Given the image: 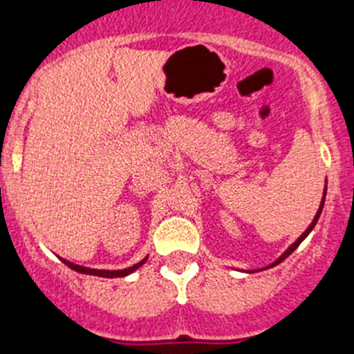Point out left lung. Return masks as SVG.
<instances>
[{"instance_id": "obj_1", "label": "left lung", "mask_w": 354, "mask_h": 354, "mask_svg": "<svg viewBox=\"0 0 354 354\" xmlns=\"http://www.w3.org/2000/svg\"><path fill=\"white\" fill-rule=\"evenodd\" d=\"M325 195H327V188H325V190H324V197H322V202H320V207H318V211H317V214H315L313 221H311V225H310V226H308V228H306V230H304V232H303V235H301V236H299V239H297V240H296V242H294V243H292V245H289V249H287V250H286V252H283V254H282V256H280V257H279V259H277V261H273V263H272V264H268V266H266V268H261V270H268V268H273V266H277V264H280V263H282V261H283V259H286V257H289V256H290V254H292V252H294V250H296V249H297V247H299V243H301V242H303V240H304V239H306V236H308V235H310V233H311V230H313V228H315V225H317L318 218H320V214H322V209H324V204H325ZM261 270H259V272H261Z\"/></svg>"}]
</instances>
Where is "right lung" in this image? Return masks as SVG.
Segmentation results:
<instances>
[{
    "label": "right lung",
    "mask_w": 354,
    "mask_h": 354,
    "mask_svg": "<svg viewBox=\"0 0 354 354\" xmlns=\"http://www.w3.org/2000/svg\"><path fill=\"white\" fill-rule=\"evenodd\" d=\"M62 261H64V264H67L71 270H74V272H79V273H84V275L104 277V279H119V277H128L129 273L136 272V270H138L142 264H145L147 257L145 259L140 261V263L133 264V266H129V268H124V270H93V268H86V266H81V264H74L67 259H62Z\"/></svg>",
    "instance_id": "add662e5"
}]
</instances>
